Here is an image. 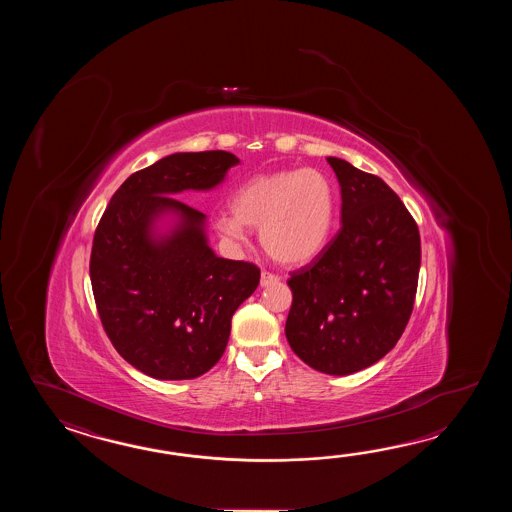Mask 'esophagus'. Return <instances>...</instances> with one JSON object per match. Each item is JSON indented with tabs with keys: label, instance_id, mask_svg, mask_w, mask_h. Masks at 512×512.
<instances>
[{
	"label": "esophagus",
	"instance_id": "esophagus-1",
	"mask_svg": "<svg viewBox=\"0 0 512 512\" xmlns=\"http://www.w3.org/2000/svg\"><path fill=\"white\" fill-rule=\"evenodd\" d=\"M280 282V278L276 276V274H272V272L263 271L261 272L260 285L261 287H269V285H274V283Z\"/></svg>",
	"mask_w": 512,
	"mask_h": 512
}]
</instances>
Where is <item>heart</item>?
I'll list each match as a JSON object with an SVG mask.
<instances>
[{
	"instance_id": "heart-1",
	"label": "heart",
	"mask_w": 512,
	"mask_h": 512,
	"mask_svg": "<svg viewBox=\"0 0 512 512\" xmlns=\"http://www.w3.org/2000/svg\"><path fill=\"white\" fill-rule=\"evenodd\" d=\"M337 214V190L324 172L291 168L254 175L234 192L232 212L216 219L219 232L247 241L260 229L263 249L283 265H304L324 251Z\"/></svg>"
}]
</instances>
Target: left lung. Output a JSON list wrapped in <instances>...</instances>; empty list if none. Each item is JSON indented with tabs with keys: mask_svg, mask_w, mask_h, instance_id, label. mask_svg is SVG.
<instances>
[{
	"mask_svg": "<svg viewBox=\"0 0 512 512\" xmlns=\"http://www.w3.org/2000/svg\"><path fill=\"white\" fill-rule=\"evenodd\" d=\"M342 196V227L287 285L285 337L313 370L351 375L392 351L414 309L421 238L403 201L377 175L327 157Z\"/></svg>",
	"mask_w": 512,
	"mask_h": 512,
	"instance_id": "8db88e82",
	"label": "left lung"
}]
</instances>
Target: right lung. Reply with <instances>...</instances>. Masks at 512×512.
<instances>
[{"label":"right lung","mask_w":512,"mask_h":512,"mask_svg":"<svg viewBox=\"0 0 512 512\" xmlns=\"http://www.w3.org/2000/svg\"><path fill=\"white\" fill-rule=\"evenodd\" d=\"M236 164L223 150L172 153L131 174L98 223L89 261L98 315L120 357L153 379L207 373L260 283L256 265L216 256L207 216L174 197L216 188Z\"/></svg>","instance_id":"right-lung-1"}]
</instances>
